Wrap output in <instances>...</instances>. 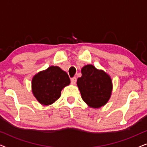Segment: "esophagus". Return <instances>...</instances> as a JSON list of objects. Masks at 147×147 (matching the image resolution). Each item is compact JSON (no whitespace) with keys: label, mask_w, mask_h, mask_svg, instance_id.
<instances>
[{"label":"esophagus","mask_w":147,"mask_h":147,"mask_svg":"<svg viewBox=\"0 0 147 147\" xmlns=\"http://www.w3.org/2000/svg\"><path fill=\"white\" fill-rule=\"evenodd\" d=\"M76 83V78L74 77L71 79V84H73V85H75Z\"/></svg>","instance_id":"34e87169"}]
</instances>
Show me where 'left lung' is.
Returning <instances> with one entry per match:
<instances>
[{
	"label": "left lung",
	"mask_w": 147,
	"mask_h": 147,
	"mask_svg": "<svg viewBox=\"0 0 147 147\" xmlns=\"http://www.w3.org/2000/svg\"><path fill=\"white\" fill-rule=\"evenodd\" d=\"M82 77L77 80L82 98L90 108H99L108 102L112 95V81L102 69L88 64L82 68Z\"/></svg>",
	"instance_id": "8db88e82"
}]
</instances>
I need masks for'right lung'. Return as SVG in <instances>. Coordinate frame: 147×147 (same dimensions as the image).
Here are the masks:
<instances>
[{
  "label": "right lung",
  "mask_w": 147,
  "mask_h": 147,
  "mask_svg": "<svg viewBox=\"0 0 147 147\" xmlns=\"http://www.w3.org/2000/svg\"><path fill=\"white\" fill-rule=\"evenodd\" d=\"M69 84L67 74L58 66L52 65L33 76L32 92L41 105L49 106L59 99L61 90Z\"/></svg>",
  "instance_id": "right-lung-1"
}]
</instances>
